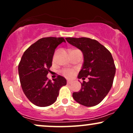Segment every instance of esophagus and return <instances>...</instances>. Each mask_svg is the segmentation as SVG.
Instances as JSON below:
<instances>
[{
	"label": "esophagus",
	"instance_id": "1",
	"mask_svg": "<svg viewBox=\"0 0 133 133\" xmlns=\"http://www.w3.org/2000/svg\"><path fill=\"white\" fill-rule=\"evenodd\" d=\"M72 82V81H71V80H68V81H67V83H68V84H71Z\"/></svg>",
	"mask_w": 133,
	"mask_h": 133
}]
</instances>
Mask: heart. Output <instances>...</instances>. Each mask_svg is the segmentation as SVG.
<instances>
[{
    "label": "heart",
    "mask_w": 133,
    "mask_h": 133,
    "mask_svg": "<svg viewBox=\"0 0 133 133\" xmlns=\"http://www.w3.org/2000/svg\"><path fill=\"white\" fill-rule=\"evenodd\" d=\"M62 74H63L64 76H66V77H70L73 74V71L72 70H69V69H65L64 70L62 71Z\"/></svg>",
    "instance_id": "heart-1"
}]
</instances>
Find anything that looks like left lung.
Returning a JSON list of instances; mask_svg holds the SVG:
<instances>
[{
	"mask_svg": "<svg viewBox=\"0 0 133 133\" xmlns=\"http://www.w3.org/2000/svg\"><path fill=\"white\" fill-rule=\"evenodd\" d=\"M66 41L82 51L84 63L79 72V79L84 81L79 92L72 93L77 103L87 107L99 104L112 86L116 67L111 52L98 41L90 38L67 37Z\"/></svg>",
	"mask_w": 133,
	"mask_h": 133,
	"instance_id": "obj_1",
	"label": "left lung"
}]
</instances>
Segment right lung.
Segmentation results:
<instances>
[{
	"label": "right lung",
	"instance_id": "add662e5",
	"mask_svg": "<svg viewBox=\"0 0 133 133\" xmlns=\"http://www.w3.org/2000/svg\"><path fill=\"white\" fill-rule=\"evenodd\" d=\"M63 37H44L32 44L24 52L18 66L21 87L28 99L39 107H46L55 103L66 79L61 76L49 80L47 74L52 66L55 49Z\"/></svg>",
	"mask_w": 133,
	"mask_h": 133
}]
</instances>
